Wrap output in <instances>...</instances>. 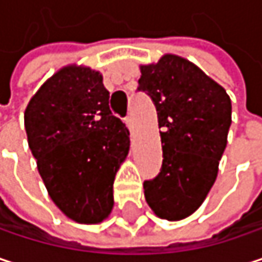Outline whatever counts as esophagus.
I'll return each mask as SVG.
<instances>
[{"label": "esophagus", "instance_id": "obj_1", "mask_svg": "<svg viewBox=\"0 0 262 262\" xmlns=\"http://www.w3.org/2000/svg\"><path fill=\"white\" fill-rule=\"evenodd\" d=\"M126 124H127V127H129V130L133 132V129H135V123H133V118L132 117H126Z\"/></svg>", "mask_w": 262, "mask_h": 262}]
</instances>
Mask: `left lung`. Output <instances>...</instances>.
<instances>
[{
	"label": "left lung",
	"instance_id": "left-lung-1",
	"mask_svg": "<svg viewBox=\"0 0 262 262\" xmlns=\"http://www.w3.org/2000/svg\"><path fill=\"white\" fill-rule=\"evenodd\" d=\"M138 83L155 103L164 158L161 173L144 182V195L158 217L182 220L199 209L215 182L232 123L231 98L174 54L141 65Z\"/></svg>",
	"mask_w": 262,
	"mask_h": 262
}]
</instances>
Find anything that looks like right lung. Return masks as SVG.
Instances as JSON below:
<instances>
[{
	"label": "right lung",
	"mask_w": 262,
	"mask_h": 262,
	"mask_svg": "<svg viewBox=\"0 0 262 262\" xmlns=\"http://www.w3.org/2000/svg\"><path fill=\"white\" fill-rule=\"evenodd\" d=\"M24 124L56 206L77 223L103 222L130 145L126 124L111 112L103 76L88 67L59 70L31 97Z\"/></svg>",
	"instance_id": "add662e5"
}]
</instances>
